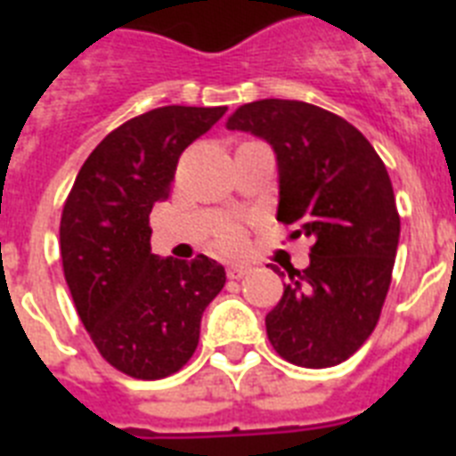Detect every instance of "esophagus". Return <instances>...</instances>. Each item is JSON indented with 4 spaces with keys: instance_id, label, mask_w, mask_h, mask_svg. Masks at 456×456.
<instances>
[{
    "instance_id": "esophagus-1",
    "label": "esophagus",
    "mask_w": 456,
    "mask_h": 456,
    "mask_svg": "<svg viewBox=\"0 0 456 456\" xmlns=\"http://www.w3.org/2000/svg\"><path fill=\"white\" fill-rule=\"evenodd\" d=\"M250 274V265H243V263H232L227 267V277L229 279H241Z\"/></svg>"
}]
</instances>
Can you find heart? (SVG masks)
Instances as JSON below:
<instances>
[{
	"label": "heart",
	"mask_w": 456,
	"mask_h": 456,
	"mask_svg": "<svg viewBox=\"0 0 456 456\" xmlns=\"http://www.w3.org/2000/svg\"><path fill=\"white\" fill-rule=\"evenodd\" d=\"M220 243H222V248H227V250H236L239 246H241V229L236 227V224H224L220 232Z\"/></svg>",
	"instance_id": "b5f03b06"
}]
</instances>
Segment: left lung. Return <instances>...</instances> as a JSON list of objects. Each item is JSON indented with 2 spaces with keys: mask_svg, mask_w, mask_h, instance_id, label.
I'll use <instances>...</instances> for the list:
<instances>
[{
  "mask_svg": "<svg viewBox=\"0 0 456 456\" xmlns=\"http://www.w3.org/2000/svg\"><path fill=\"white\" fill-rule=\"evenodd\" d=\"M227 130L272 146L277 220L314 239L310 265L289 270L265 317L270 343L298 367L340 364L374 331L395 265L400 215L388 170L357 127L305 102L243 103Z\"/></svg>",
  "mask_w": 456,
  "mask_h": 456,
  "instance_id": "1",
  "label": "left lung"
}]
</instances>
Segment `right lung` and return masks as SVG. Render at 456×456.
I'll list each match as a JSON object with an SVG mask.
<instances>
[{
	"mask_svg": "<svg viewBox=\"0 0 456 456\" xmlns=\"http://www.w3.org/2000/svg\"><path fill=\"white\" fill-rule=\"evenodd\" d=\"M227 106H160L113 130L75 177L61 215V260L82 324L123 374L156 381L184 367L224 267L151 253L149 215L186 146Z\"/></svg>",
	"mask_w": 456,
	"mask_h": 456,
	"instance_id": "obj_1",
	"label": "right lung"
}]
</instances>
